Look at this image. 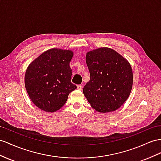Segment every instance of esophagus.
<instances>
[{
  "instance_id": "1",
  "label": "esophagus",
  "mask_w": 161,
  "mask_h": 161,
  "mask_svg": "<svg viewBox=\"0 0 161 161\" xmlns=\"http://www.w3.org/2000/svg\"><path fill=\"white\" fill-rule=\"evenodd\" d=\"M82 88H83V86H82L81 85H78L77 86V89L79 90H81Z\"/></svg>"
}]
</instances>
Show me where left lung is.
<instances>
[{
    "label": "left lung",
    "mask_w": 161,
    "mask_h": 161,
    "mask_svg": "<svg viewBox=\"0 0 161 161\" xmlns=\"http://www.w3.org/2000/svg\"><path fill=\"white\" fill-rule=\"evenodd\" d=\"M86 60L90 78L83 92L92 108L101 113L120 108L133 87V70L129 61L109 47L87 52Z\"/></svg>",
    "instance_id": "8db88e82"
}]
</instances>
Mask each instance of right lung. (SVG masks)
Returning <instances> with one entry per match:
<instances>
[{"mask_svg":"<svg viewBox=\"0 0 161 161\" xmlns=\"http://www.w3.org/2000/svg\"><path fill=\"white\" fill-rule=\"evenodd\" d=\"M73 52L52 48L44 52L28 65L24 77L27 93L35 106L46 112H55L77 88L71 83L69 64Z\"/></svg>","mask_w":161,"mask_h":161,"instance_id":"obj_1","label":"right lung"}]
</instances>
